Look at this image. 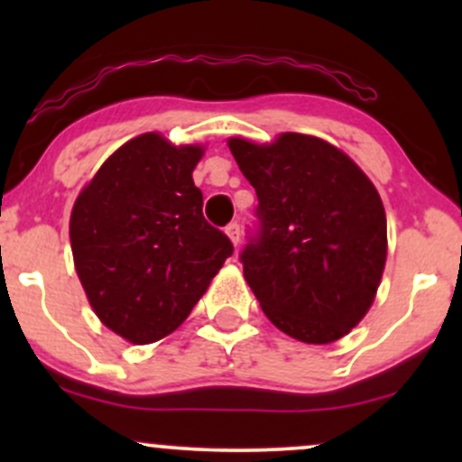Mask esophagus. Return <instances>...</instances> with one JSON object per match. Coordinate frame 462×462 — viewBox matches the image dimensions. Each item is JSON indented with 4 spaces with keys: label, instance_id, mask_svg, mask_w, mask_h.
<instances>
[{
    "label": "esophagus",
    "instance_id": "obj_1",
    "mask_svg": "<svg viewBox=\"0 0 462 462\" xmlns=\"http://www.w3.org/2000/svg\"><path fill=\"white\" fill-rule=\"evenodd\" d=\"M226 235L230 236V241L235 243V245H238V243H241V226L235 221V224H230L226 227Z\"/></svg>",
    "mask_w": 462,
    "mask_h": 462
}]
</instances>
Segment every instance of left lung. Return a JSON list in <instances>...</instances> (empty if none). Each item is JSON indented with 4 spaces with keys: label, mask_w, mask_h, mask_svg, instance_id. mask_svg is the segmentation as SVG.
Listing matches in <instances>:
<instances>
[{
    "label": "left lung",
    "mask_w": 462,
    "mask_h": 462,
    "mask_svg": "<svg viewBox=\"0 0 462 462\" xmlns=\"http://www.w3.org/2000/svg\"><path fill=\"white\" fill-rule=\"evenodd\" d=\"M256 189L243 275L267 319L301 343H332L367 315L386 263V215L352 158L317 136L227 141Z\"/></svg>",
    "instance_id": "8db88e82"
}]
</instances>
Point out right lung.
<instances>
[{"mask_svg": "<svg viewBox=\"0 0 462 462\" xmlns=\"http://www.w3.org/2000/svg\"><path fill=\"white\" fill-rule=\"evenodd\" d=\"M201 153L147 132L121 145L73 204L79 282L104 326L134 346L176 330L235 252L201 213Z\"/></svg>", "mask_w": 462, "mask_h": 462, "instance_id": "right-lung-1", "label": "right lung"}]
</instances>
